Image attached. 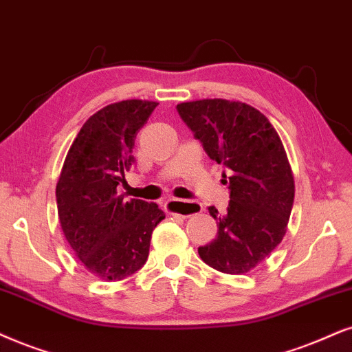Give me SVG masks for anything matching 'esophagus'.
<instances>
[{"mask_svg":"<svg viewBox=\"0 0 352 352\" xmlns=\"http://www.w3.org/2000/svg\"><path fill=\"white\" fill-rule=\"evenodd\" d=\"M166 209L168 212H175V214H180L182 217H190L198 214V212L203 211V206L197 201H185V199H167L166 201Z\"/></svg>","mask_w":352,"mask_h":352,"instance_id":"esophagus-1","label":"esophagus"}]
</instances>
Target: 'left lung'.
Listing matches in <instances>:
<instances>
[{
    "mask_svg": "<svg viewBox=\"0 0 352 352\" xmlns=\"http://www.w3.org/2000/svg\"><path fill=\"white\" fill-rule=\"evenodd\" d=\"M209 157L228 168V212L214 206L217 235L198 253L226 274L255 268L281 243L294 203V175L281 138L255 107L239 100L201 99L177 105Z\"/></svg>",
    "mask_w": 352,
    "mask_h": 352,
    "instance_id": "1",
    "label": "left lung"
}]
</instances>
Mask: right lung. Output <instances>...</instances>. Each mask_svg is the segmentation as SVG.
Instances as JSON below:
<instances>
[{"instance_id": "right-lung-1", "label": "right lung", "mask_w": 352, "mask_h": 352, "mask_svg": "<svg viewBox=\"0 0 352 352\" xmlns=\"http://www.w3.org/2000/svg\"><path fill=\"white\" fill-rule=\"evenodd\" d=\"M157 102H115L89 117L66 154L56 184L60 226L89 273L120 281L149 255L151 235L166 214L155 203L123 199L117 186L133 162L138 131Z\"/></svg>"}]
</instances>
